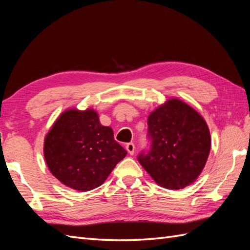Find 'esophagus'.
Listing matches in <instances>:
<instances>
[{
	"label": "esophagus",
	"instance_id": "34e87169",
	"mask_svg": "<svg viewBox=\"0 0 250 250\" xmlns=\"http://www.w3.org/2000/svg\"><path fill=\"white\" fill-rule=\"evenodd\" d=\"M134 149H135V147H134V144L133 143L126 144V150L128 151V153H129V154L132 155L134 153Z\"/></svg>",
	"mask_w": 250,
	"mask_h": 250
}]
</instances>
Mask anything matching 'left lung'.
Instances as JSON below:
<instances>
[{
  "mask_svg": "<svg viewBox=\"0 0 250 250\" xmlns=\"http://www.w3.org/2000/svg\"><path fill=\"white\" fill-rule=\"evenodd\" d=\"M148 138L150 150L138 160L158 186L179 190L197 179L209 154L210 134L194 108L168 100L149 115Z\"/></svg>",
  "mask_w": 250,
  "mask_h": 250,
  "instance_id": "8db88e82",
  "label": "left lung"
}]
</instances>
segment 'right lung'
<instances>
[{
	"label": "right lung",
	"instance_id": "add662e5",
	"mask_svg": "<svg viewBox=\"0 0 250 250\" xmlns=\"http://www.w3.org/2000/svg\"><path fill=\"white\" fill-rule=\"evenodd\" d=\"M127 151L101 125L94 109H67L44 138L43 155L51 173L74 190L100 187Z\"/></svg>",
	"mask_w": 250,
	"mask_h": 250
}]
</instances>
